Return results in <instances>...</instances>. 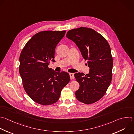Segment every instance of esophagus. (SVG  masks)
Listing matches in <instances>:
<instances>
[{
  "instance_id": "34e87169",
  "label": "esophagus",
  "mask_w": 134,
  "mask_h": 134,
  "mask_svg": "<svg viewBox=\"0 0 134 134\" xmlns=\"http://www.w3.org/2000/svg\"><path fill=\"white\" fill-rule=\"evenodd\" d=\"M69 76H70V78L71 79H74V73H69Z\"/></svg>"
}]
</instances>
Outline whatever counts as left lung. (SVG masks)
<instances>
[{"instance_id": "1", "label": "left lung", "mask_w": 134, "mask_h": 134, "mask_svg": "<svg viewBox=\"0 0 134 134\" xmlns=\"http://www.w3.org/2000/svg\"><path fill=\"white\" fill-rule=\"evenodd\" d=\"M66 37L75 42L90 67L89 74L74 75L79 83L76 98L86 104L94 103L105 95L111 81L113 60L109 44L102 35L86 27L71 29Z\"/></svg>"}]
</instances>
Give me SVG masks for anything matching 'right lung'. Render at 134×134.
<instances>
[{"label": "right lung", "mask_w": 134, "mask_h": 134, "mask_svg": "<svg viewBox=\"0 0 134 134\" xmlns=\"http://www.w3.org/2000/svg\"><path fill=\"white\" fill-rule=\"evenodd\" d=\"M65 33V30L38 32L21 52L19 71L24 88L32 100L40 105L57 102L63 88L70 81L68 72H56L48 67L51 61L55 62V48Z\"/></svg>", "instance_id": "add662e5"}]
</instances>
